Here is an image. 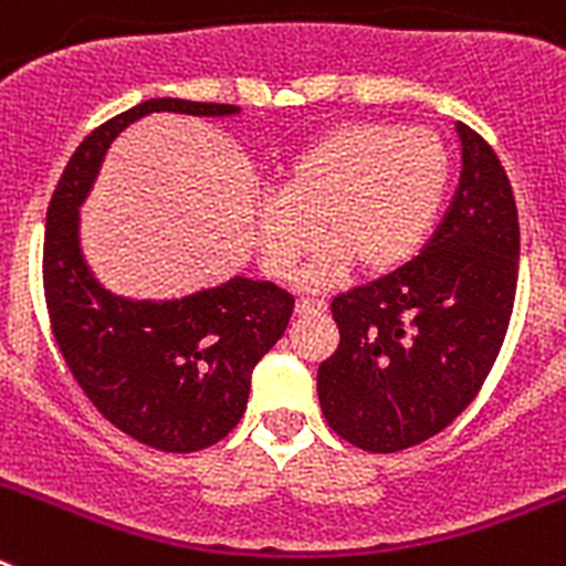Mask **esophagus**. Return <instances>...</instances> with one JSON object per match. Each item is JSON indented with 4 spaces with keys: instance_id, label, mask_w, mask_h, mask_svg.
Wrapping results in <instances>:
<instances>
[{
    "instance_id": "34e87169",
    "label": "esophagus",
    "mask_w": 566,
    "mask_h": 566,
    "mask_svg": "<svg viewBox=\"0 0 566 566\" xmlns=\"http://www.w3.org/2000/svg\"><path fill=\"white\" fill-rule=\"evenodd\" d=\"M326 303H323V300H308V297H303V300H297V306H294V314H297V317H308V314H323L326 312Z\"/></svg>"
}]
</instances>
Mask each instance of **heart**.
<instances>
[{"label": "heart", "instance_id": "heart-1", "mask_svg": "<svg viewBox=\"0 0 566 566\" xmlns=\"http://www.w3.org/2000/svg\"><path fill=\"white\" fill-rule=\"evenodd\" d=\"M451 172V149L428 127L363 122L328 129L280 169L277 198L254 207L260 258L286 277L323 223L332 240L300 274L306 289L328 286L354 263L365 272L402 266L431 234Z\"/></svg>", "mask_w": 566, "mask_h": 566}]
</instances>
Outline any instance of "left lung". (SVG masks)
Wrapping results in <instances>:
<instances>
[{
  "label": "left lung",
  "mask_w": 566,
  "mask_h": 566,
  "mask_svg": "<svg viewBox=\"0 0 566 566\" xmlns=\"http://www.w3.org/2000/svg\"><path fill=\"white\" fill-rule=\"evenodd\" d=\"M462 178L428 247L397 272L339 294L337 352L319 363L328 428L371 453L437 437L473 402L507 334L518 212L502 161L457 124Z\"/></svg>",
  "instance_id": "8db88e82"
}]
</instances>
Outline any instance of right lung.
I'll list each match as a JSON object with an SVG mask.
<instances>
[{
  "label": "right lung",
  "mask_w": 566,
  "mask_h": 566,
  "mask_svg": "<svg viewBox=\"0 0 566 566\" xmlns=\"http://www.w3.org/2000/svg\"><path fill=\"white\" fill-rule=\"evenodd\" d=\"M149 113L223 118L240 107L149 98L93 129L50 198L44 300L59 352L104 419L155 451L192 453L221 442L240 422L254 365L286 332L294 297L269 280L238 274L187 297L133 300L90 272L78 209L109 144Z\"/></svg>",
  "instance_id": "1"
}]
</instances>
